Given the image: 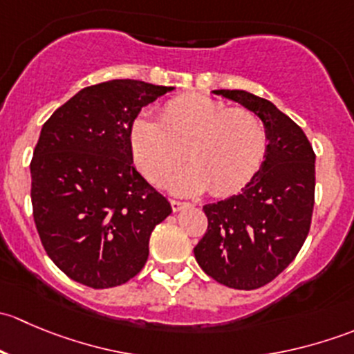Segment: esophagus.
I'll list each match as a JSON object with an SVG mask.
<instances>
[{"label":"esophagus","instance_id":"esophagus-1","mask_svg":"<svg viewBox=\"0 0 354 354\" xmlns=\"http://www.w3.org/2000/svg\"><path fill=\"white\" fill-rule=\"evenodd\" d=\"M190 203L188 202H180V200H171V209H173V212H180V210H183L185 207H188Z\"/></svg>","mask_w":354,"mask_h":354}]
</instances>
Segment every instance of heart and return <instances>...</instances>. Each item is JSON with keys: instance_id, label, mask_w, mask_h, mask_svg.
<instances>
[{"instance_id": "obj_1", "label": "heart", "mask_w": 354, "mask_h": 354, "mask_svg": "<svg viewBox=\"0 0 354 354\" xmlns=\"http://www.w3.org/2000/svg\"><path fill=\"white\" fill-rule=\"evenodd\" d=\"M130 151L135 166L154 185H162L183 164L187 151L192 164L171 178L167 188L185 197L207 188L227 195L250 183L262 167L267 131L252 111L187 94L166 102L160 120L135 118Z\"/></svg>"}]
</instances>
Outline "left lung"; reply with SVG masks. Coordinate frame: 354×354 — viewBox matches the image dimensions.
Instances as JSON below:
<instances>
[{
	"label": "left lung",
	"instance_id": "1",
	"mask_svg": "<svg viewBox=\"0 0 354 354\" xmlns=\"http://www.w3.org/2000/svg\"><path fill=\"white\" fill-rule=\"evenodd\" d=\"M262 120L267 154L233 197L203 205L209 226L194 248L203 272L234 289H257L298 255L312 223L315 154L301 128L267 99L246 91H212Z\"/></svg>",
	"mask_w": 354,
	"mask_h": 354
}]
</instances>
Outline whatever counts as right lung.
<instances>
[{"label": "right lung", "instance_id": "right-lung-1", "mask_svg": "<svg viewBox=\"0 0 354 354\" xmlns=\"http://www.w3.org/2000/svg\"><path fill=\"white\" fill-rule=\"evenodd\" d=\"M174 87L109 80L78 91L42 127L30 162L32 209L49 259L94 289L144 269L171 205L133 167L130 127Z\"/></svg>", "mask_w": 354, "mask_h": 354}]
</instances>
